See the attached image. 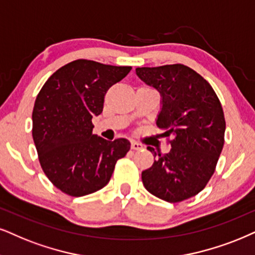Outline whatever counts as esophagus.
<instances>
[{
	"instance_id": "1",
	"label": "esophagus",
	"mask_w": 255,
	"mask_h": 255,
	"mask_svg": "<svg viewBox=\"0 0 255 255\" xmlns=\"http://www.w3.org/2000/svg\"><path fill=\"white\" fill-rule=\"evenodd\" d=\"M130 148H131V149H133V150H138V149H142L143 146H142V144H141V143L135 142V141H131Z\"/></svg>"
}]
</instances>
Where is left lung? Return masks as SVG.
Returning <instances> with one entry per match:
<instances>
[{"mask_svg":"<svg viewBox=\"0 0 255 255\" xmlns=\"http://www.w3.org/2000/svg\"><path fill=\"white\" fill-rule=\"evenodd\" d=\"M136 75L161 95L156 126L172 136L170 150L159 153L142 172L144 188L168 202L198 194L213 175L224 147V111L212 86L183 64L136 68ZM156 156L154 148L147 147Z\"/></svg>","mask_w":255,"mask_h":255,"instance_id":"1","label":"left lung"}]
</instances>
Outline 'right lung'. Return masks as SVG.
<instances>
[{"label":"right lung","instance_id":"right-lung-1","mask_svg":"<svg viewBox=\"0 0 255 255\" xmlns=\"http://www.w3.org/2000/svg\"><path fill=\"white\" fill-rule=\"evenodd\" d=\"M131 67L76 60L61 67L35 100L33 138L47 178L66 194L83 196L104 188L115 163L130 149L126 138L107 141L93 134L92 119L105 95Z\"/></svg>","mask_w":255,"mask_h":255}]
</instances>
